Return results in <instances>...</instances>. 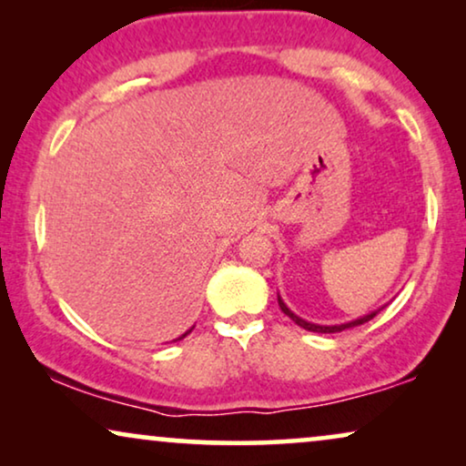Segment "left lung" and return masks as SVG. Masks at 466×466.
<instances>
[{
    "mask_svg": "<svg viewBox=\"0 0 466 466\" xmlns=\"http://www.w3.org/2000/svg\"><path fill=\"white\" fill-rule=\"evenodd\" d=\"M278 303H279V309L284 311L286 316L290 318L292 322L295 324H299V327L301 329H305V330H311V333H341V330H346V329H354V327H360V324H365V322H369L371 320V318H375L378 316V311H381L386 308V305H381V308H378V309H373V311H369V314H365V316H360V318H356V320H350V322H343V324H316V322H308V320H303V318H299L295 311H292L289 305H286L284 301H282V297L278 295Z\"/></svg>",
    "mask_w": 466,
    "mask_h": 466,
    "instance_id": "obj_1",
    "label": "left lung"
}]
</instances>
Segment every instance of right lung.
I'll return each instance as SVG.
<instances>
[{
    "instance_id": "obj_1",
    "label": "right lung",
    "mask_w": 466,
    "mask_h": 466,
    "mask_svg": "<svg viewBox=\"0 0 466 466\" xmlns=\"http://www.w3.org/2000/svg\"><path fill=\"white\" fill-rule=\"evenodd\" d=\"M190 330H193V329H188V330H187V333H184V335H180V337H177V339H174V341H180V339H184V337H187V335L190 333Z\"/></svg>"
}]
</instances>
